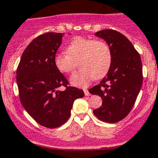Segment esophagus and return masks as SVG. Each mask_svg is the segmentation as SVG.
<instances>
[{"label":"esophagus","mask_w":158,"mask_h":158,"mask_svg":"<svg viewBox=\"0 0 158 158\" xmlns=\"http://www.w3.org/2000/svg\"><path fill=\"white\" fill-rule=\"evenodd\" d=\"M84 93H85V96H89V95H90V93L89 92V90L86 89H84Z\"/></svg>","instance_id":"1"}]
</instances>
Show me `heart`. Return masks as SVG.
Listing matches in <instances>:
<instances>
[{"mask_svg":"<svg viewBox=\"0 0 158 158\" xmlns=\"http://www.w3.org/2000/svg\"><path fill=\"white\" fill-rule=\"evenodd\" d=\"M79 60L82 69L72 75L70 82L75 86L85 87L94 79H100L107 74L112 54L105 41L76 36L67 46L66 52H58L54 57L57 69L67 74L75 69Z\"/></svg>","mask_w":158,"mask_h":158,"instance_id":"1","label":"heart"}]
</instances>
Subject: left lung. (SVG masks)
Wrapping results in <instances>:
<instances>
[{
  "instance_id": "1",
  "label": "left lung",
  "mask_w": 158,
  "mask_h": 158,
  "mask_svg": "<svg viewBox=\"0 0 158 158\" xmlns=\"http://www.w3.org/2000/svg\"><path fill=\"white\" fill-rule=\"evenodd\" d=\"M95 36L106 41L111 49L112 61L106 76L89 90L102 99V106L93 113L102 122L115 123L129 114L141 88V56L128 38L116 30H100Z\"/></svg>"
}]
</instances>
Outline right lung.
Masks as SVG:
<instances>
[{
	"instance_id": "right-lung-1",
	"label": "right lung",
	"mask_w": 158,
	"mask_h": 158,
	"mask_svg": "<svg viewBox=\"0 0 158 158\" xmlns=\"http://www.w3.org/2000/svg\"><path fill=\"white\" fill-rule=\"evenodd\" d=\"M63 33H47L27 47L17 69L20 102L39 125L48 128L61 126L69 118L75 99L84 92L69 86L54 63ZM64 86V90H60Z\"/></svg>"
}]
</instances>
